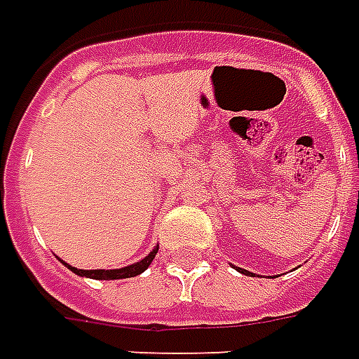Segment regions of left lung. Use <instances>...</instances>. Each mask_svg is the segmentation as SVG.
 Instances as JSON below:
<instances>
[{
  "instance_id": "8db88e82",
  "label": "left lung",
  "mask_w": 359,
  "mask_h": 359,
  "mask_svg": "<svg viewBox=\"0 0 359 359\" xmlns=\"http://www.w3.org/2000/svg\"><path fill=\"white\" fill-rule=\"evenodd\" d=\"M238 271H241V272H244V274H250V272H248V271H242V269H238Z\"/></svg>"
}]
</instances>
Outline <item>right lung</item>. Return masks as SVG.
<instances>
[{
    "mask_svg": "<svg viewBox=\"0 0 359 359\" xmlns=\"http://www.w3.org/2000/svg\"><path fill=\"white\" fill-rule=\"evenodd\" d=\"M158 248H155L153 252L145 257V259L138 261V263H134L130 266H125V269H113V271H83V269H75V266H69L67 263L64 265L69 266V271L75 272V274H79V276H87V278H94V280H118V278H132V276H138L142 272L151 265V261L155 259V255H157Z\"/></svg>",
    "mask_w": 359,
    "mask_h": 359,
    "instance_id": "add662e5",
    "label": "right lung"
}]
</instances>
